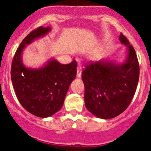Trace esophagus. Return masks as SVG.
<instances>
[{
    "label": "esophagus",
    "instance_id": "esophagus-1",
    "mask_svg": "<svg viewBox=\"0 0 151 151\" xmlns=\"http://www.w3.org/2000/svg\"><path fill=\"white\" fill-rule=\"evenodd\" d=\"M81 76H82V66L78 65V66H77V77L81 78Z\"/></svg>",
    "mask_w": 151,
    "mask_h": 151
}]
</instances>
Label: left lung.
I'll use <instances>...</instances> for the list:
<instances>
[{
  "label": "left lung",
  "instance_id": "1",
  "mask_svg": "<svg viewBox=\"0 0 151 151\" xmlns=\"http://www.w3.org/2000/svg\"><path fill=\"white\" fill-rule=\"evenodd\" d=\"M119 40L129 49L122 65L108 61L87 63L82 72L85 104L88 111L101 119H111L125 111L135 93L140 68L134 47L122 33Z\"/></svg>",
  "mask_w": 151,
  "mask_h": 151
}]
</instances>
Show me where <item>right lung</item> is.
Returning <instances> with one entry per match:
<instances>
[{
    "label": "right lung",
    "instance_id": "add662e5",
    "mask_svg": "<svg viewBox=\"0 0 151 151\" xmlns=\"http://www.w3.org/2000/svg\"><path fill=\"white\" fill-rule=\"evenodd\" d=\"M50 27L34 29L18 47L11 65V80L17 99L29 113L41 118L48 117L60 110L63 104L69 85L77 73V63L69 64L51 60L38 69L26 68L21 60L25 45L45 35Z\"/></svg>",
    "mask_w": 151,
    "mask_h": 151
}]
</instances>
